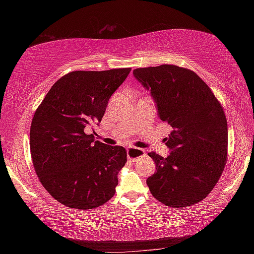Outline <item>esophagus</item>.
<instances>
[{
	"mask_svg": "<svg viewBox=\"0 0 254 254\" xmlns=\"http://www.w3.org/2000/svg\"><path fill=\"white\" fill-rule=\"evenodd\" d=\"M127 159H130L132 161H136L137 159L143 157L145 152L143 149H140V148H135V147H130L127 148Z\"/></svg>",
	"mask_w": 254,
	"mask_h": 254,
	"instance_id": "34e87169",
	"label": "esophagus"
}]
</instances>
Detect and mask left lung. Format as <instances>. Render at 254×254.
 Masks as SVG:
<instances>
[{
    "label": "left lung",
    "instance_id": "8db88e82",
    "mask_svg": "<svg viewBox=\"0 0 254 254\" xmlns=\"http://www.w3.org/2000/svg\"><path fill=\"white\" fill-rule=\"evenodd\" d=\"M161 121L171 127L163 158L148 153L156 173L147 179L152 196L170 207L204 199L220 179L227 156V122L210 88L194 71L174 65L136 68Z\"/></svg>",
    "mask_w": 254,
    "mask_h": 254
}]
</instances>
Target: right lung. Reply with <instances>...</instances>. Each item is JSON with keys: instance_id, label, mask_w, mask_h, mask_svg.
<instances>
[{"instance_id": "add662e5", "label": "right lung", "mask_w": 254, "mask_h": 254, "mask_svg": "<svg viewBox=\"0 0 254 254\" xmlns=\"http://www.w3.org/2000/svg\"><path fill=\"white\" fill-rule=\"evenodd\" d=\"M130 71H71L56 81L34 113L33 167L47 191L68 207L92 209L115 194L126 149L94 141L88 132L100 124L112 94Z\"/></svg>"}]
</instances>
